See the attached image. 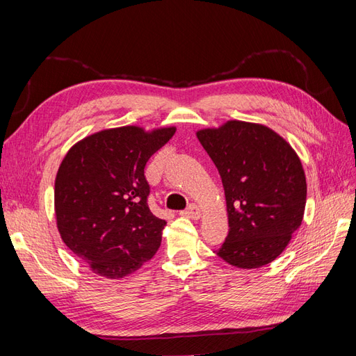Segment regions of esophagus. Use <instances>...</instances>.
Here are the masks:
<instances>
[{"instance_id": "34e87169", "label": "esophagus", "mask_w": 356, "mask_h": 356, "mask_svg": "<svg viewBox=\"0 0 356 356\" xmlns=\"http://www.w3.org/2000/svg\"><path fill=\"white\" fill-rule=\"evenodd\" d=\"M181 213L186 215V217H188V218H193V220L200 218V209H199L197 204H195V203H190L188 208L186 211H182Z\"/></svg>"}]
</instances>
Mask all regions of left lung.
Listing matches in <instances>:
<instances>
[{
    "instance_id": "left-lung-1",
    "label": "left lung",
    "mask_w": 356,
    "mask_h": 356,
    "mask_svg": "<svg viewBox=\"0 0 356 356\" xmlns=\"http://www.w3.org/2000/svg\"><path fill=\"white\" fill-rule=\"evenodd\" d=\"M217 166L229 213V234L217 255L241 268L272 263L301 224L306 177L284 138L261 124L229 122L197 132Z\"/></svg>"
}]
</instances>
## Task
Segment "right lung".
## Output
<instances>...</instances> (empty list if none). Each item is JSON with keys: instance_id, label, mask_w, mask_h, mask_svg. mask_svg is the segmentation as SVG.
<instances>
[{"instance_id": "1", "label": "right lung", "mask_w": 356, "mask_h": 356, "mask_svg": "<svg viewBox=\"0 0 356 356\" xmlns=\"http://www.w3.org/2000/svg\"><path fill=\"white\" fill-rule=\"evenodd\" d=\"M175 127L145 134L124 126L75 144L59 166L55 211L62 241L95 273L118 279L159 250L166 221L148 207L147 161Z\"/></svg>"}]
</instances>
